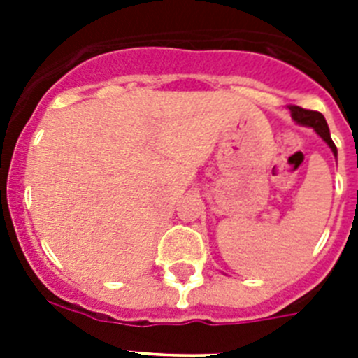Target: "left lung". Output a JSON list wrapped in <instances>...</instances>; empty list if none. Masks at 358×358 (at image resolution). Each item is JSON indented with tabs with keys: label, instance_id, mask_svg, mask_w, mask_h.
<instances>
[{
	"label": "left lung",
	"instance_id": "8db88e82",
	"mask_svg": "<svg viewBox=\"0 0 358 358\" xmlns=\"http://www.w3.org/2000/svg\"><path fill=\"white\" fill-rule=\"evenodd\" d=\"M289 109L294 122H296L297 125H303V127L314 129L315 134L331 148L334 156L337 157V147H335L334 141H331L330 129H328V123L327 120H324V116H322L321 113H317V110H306L299 106H289Z\"/></svg>",
	"mask_w": 358,
	"mask_h": 358
}]
</instances>
